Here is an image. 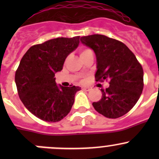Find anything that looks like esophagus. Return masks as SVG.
<instances>
[{
  "mask_svg": "<svg viewBox=\"0 0 159 159\" xmlns=\"http://www.w3.org/2000/svg\"><path fill=\"white\" fill-rule=\"evenodd\" d=\"M83 90H84V91H91V88H89V87H84V88H83L82 89Z\"/></svg>",
  "mask_w": 159,
  "mask_h": 159,
  "instance_id": "obj_1",
  "label": "esophagus"
}]
</instances>
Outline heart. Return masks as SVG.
<instances>
[{"label": "heart", "mask_w": 159, "mask_h": 159, "mask_svg": "<svg viewBox=\"0 0 159 159\" xmlns=\"http://www.w3.org/2000/svg\"><path fill=\"white\" fill-rule=\"evenodd\" d=\"M91 50L90 49H88V48H83L81 50V51H80V56H82L84 55V54H87V53L89 52H91Z\"/></svg>", "instance_id": "heart-1"}]
</instances>
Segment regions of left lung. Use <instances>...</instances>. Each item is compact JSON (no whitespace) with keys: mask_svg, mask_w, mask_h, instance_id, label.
Instances as JSON below:
<instances>
[{"mask_svg":"<svg viewBox=\"0 0 159 159\" xmlns=\"http://www.w3.org/2000/svg\"><path fill=\"white\" fill-rule=\"evenodd\" d=\"M81 42L96 56V81H109L101 89L102 98L92 105L106 118H118L137 103L143 90V69L134 54L122 42L102 34L81 38Z\"/></svg>","mask_w":159,"mask_h":159,"instance_id":"1","label":"left lung"}]
</instances>
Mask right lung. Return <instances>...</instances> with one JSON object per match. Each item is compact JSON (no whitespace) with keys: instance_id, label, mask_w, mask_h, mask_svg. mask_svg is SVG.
Returning <instances> with one entry per match:
<instances>
[{"instance_id":"add662e5","label":"right lung","mask_w":159,"mask_h":159,"mask_svg":"<svg viewBox=\"0 0 159 159\" xmlns=\"http://www.w3.org/2000/svg\"><path fill=\"white\" fill-rule=\"evenodd\" d=\"M80 36L58 38L30 47L20 60L15 83L20 101L43 121L57 122L70 112L81 88L57 85L54 75L79 44ZM71 86V85H70Z\"/></svg>"}]
</instances>
